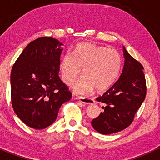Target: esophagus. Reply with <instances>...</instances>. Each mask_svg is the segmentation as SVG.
Listing matches in <instances>:
<instances>
[{
	"label": "esophagus",
	"instance_id": "1",
	"mask_svg": "<svg viewBox=\"0 0 160 160\" xmlns=\"http://www.w3.org/2000/svg\"><path fill=\"white\" fill-rule=\"evenodd\" d=\"M78 100L80 102H82V103L85 104H94L95 103L94 100L92 98H83V97H79L78 98Z\"/></svg>",
	"mask_w": 160,
	"mask_h": 160
}]
</instances>
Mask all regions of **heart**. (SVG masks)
<instances>
[{
    "instance_id": "1",
    "label": "heart",
    "mask_w": 160,
    "mask_h": 160,
    "mask_svg": "<svg viewBox=\"0 0 160 160\" xmlns=\"http://www.w3.org/2000/svg\"><path fill=\"white\" fill-rule=\"evenodd\" d=\"M122 58L117 51L91 43L78 44L72 56L66 53L60 60V74L66 85H71L83 73L84 76L72 85L77 94H85L94 88L99 91L109 88L117 78Z\"/></svg>"
}]
</instances>
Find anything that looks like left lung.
Segmentation results:
<instances>
[{
    "mask_svg": "<svg viewBox=\"0 0 160 160\" xmlns=\"http://www.w3.org/2000/svg\"><path fill=\"white\" fill-rule=\"evenodd\" d=\"M123 55L125 62L119 79L103 95L96 98L103 103V112L91 121V125L102 134L116 133L129 126L146 97L143 66L124 46Z\"/></svg>",
    "mask_w": 160,
    "mask_h": 160,
    "instance_id": "obj_1",
    "label": "left lung"
}]
</instances>
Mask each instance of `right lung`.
<instances>
[{"label": "right lung", "mask_w": 160, "mask_h": 160, "mask_svg": "<svg viewBox=\"0 0 160 160\" xmlns=\"http://www.w3.org/2000/svg\"><path fill=\"white\" fill-rule=\"evenodd\" d=\"M62 45L53 38H39L26 47L12 66V108L21 121L32 128L52 125L62 104L72 98L59 77Z\"/></svg>", "instance_id": "right-lung-1"}]
</instances>
